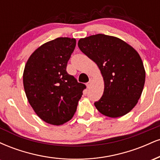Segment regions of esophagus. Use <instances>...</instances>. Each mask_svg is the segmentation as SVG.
Segmentation results:
<instances>
[{
    "mask_svg": "<svg viewBox=\"0 0 160 160\" xmlns=\"http://www.w3.org/2000/svg\"><path fill=\"white\" fill-rule=\"evenodd\" d=\"M92 78H89V81L86 83V86H87L88 88H89L92 85Z\"/></svg>",
    "mask_w": 160,
    "mask_h": 160,
    "instance_id": "1",
    "label": "esophagus"
}]
</instances>
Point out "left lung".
<instances>
[{
  "instance_id": "obj_1",
  "label": "left lung",
  "mask_w": 160,
  "mask_h": 160,
  "mask_svg": "<svg viewBox=\"0 0 160 160\" xmlns=\"http://www.w3.org/2000/svg\"><path fill=\"white\" fill-rule=\"evenodd\" d=\"M78 47L96 63L103 77V95L94 104L97 110L112 118L131 111L145 82L144 67L138 52L120 38L102 34L81 38Z\"/></svg>"
}]
</instances>
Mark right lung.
<instances>
[{
	"instance_id": "add662e5",
	"label": "right lung",
	"mask_w": 160,
	"mask_h": 160,
	"mask_svg": "<svg viewBox=\"0 0 160 160\" xmlns=\"http://www.w3.org/2000/svg\"><path fill=\"white\" fill-rule=\"evenodd\" d=\"M76 46L74 38H58L31 55L23 72V85L36 114L51 125L64 124L74 116L86 88L66 71Z\"/></svg>"
}]
</instances>
